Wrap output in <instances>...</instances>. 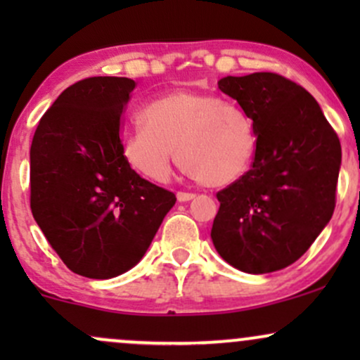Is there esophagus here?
Segmentation results:
<instances>
[{
    "mask_svg": "<svg viewBox=\"0 0 360 360\" xmlns=\"http://www.w3.org/2000/svg\"><path fill=\"white\" fill-rule=\"evenodd\" d=\"M193 198H194L193 193H186V191L177 193V201H181V203H186V201H191Z\"/></svg>",
    "mask_w": 360,
    "mask_h": 360,
    "instance_id": "obj_1",
    "label": "esophagus"
}]
</instances>
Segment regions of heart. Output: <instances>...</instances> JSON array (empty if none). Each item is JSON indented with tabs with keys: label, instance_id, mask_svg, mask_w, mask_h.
Wrapping results in <instances>:
<instances>
[{
	"label": "heart",
	"instance_id": "1",
	"mask_svg": "<svg viewBox=\"0 0 360 360\" xmlns=\"http://www.w3.org/2000/svg\"><path fill=\"white\" fill-rule=\"evenodd\" d=\"M143 127L127 131L123 157L135 171L164 183L177 160L200 184L223 188L249 171L257 147L252 118L242 106L214 94L179 89L142 111Z\"/></svg>",
	"mask_w": 360,
	"mask_h": 360
}]
</instances>
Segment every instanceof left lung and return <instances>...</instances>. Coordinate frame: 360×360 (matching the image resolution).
<instances>
[{
  "mask_svg": "<svg viewBox=\"0 0 360 360\" xmlns=\"http://www.w3.org/2000/svg\"><path fill=\"white\" fill-rule=\"evenodd\" d=\"M218 88L249 113L257 147L250 171L217 194L213 245L238 271L284 269L332 218L340 140L315 98L279 74L226 76Z\"/></svg>",
  "mask_w": 360,
  "mask_h": 360,
  "instance_id": "1",
  "label": "left lung"
}]
</instances>
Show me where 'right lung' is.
<instances>
[{"instance_id": "obj_1", "label": "right lung", "mask_w": 360, "mask_h": 360, "mask_svg": "<svg viewBox=\"0 0 360 360\" xmlns=\"http://www.w3.org/2000/svg\"><path fill=\"white\" fill-rule=\"evenodd\" d=\"M134 88V79L111 76L69 86L32 140V214L62 262L89 279L140 262L176 203L123 157L122 113Z\"/></svg>"}]
</instances>
